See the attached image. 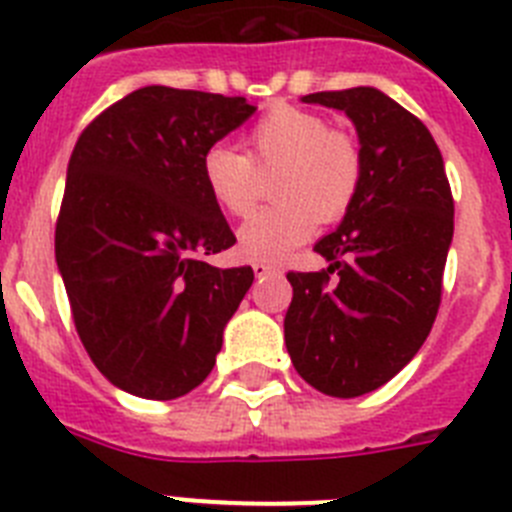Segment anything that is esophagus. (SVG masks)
<instances>
[{"label":"esophagus","instance_id":"esophagus-1","mask_svg":"<svg viewBox=\"0 0 512 512\" xmlns=\"http://www.w3.org/2000/svg\"><path fill=\"white\" fill-rule=\"evenodd\" d=\"M253 274H256V277H277V274H282V269H279V266H274V264H269V261H256V264H253Z\"/></svg>","mask_w":512,"mask_h":512}]
</instances>
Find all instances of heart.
I'll use <instances>...</instances> for the list:
<instances>
[{"instance_id": "b5f03b06", "label": "heart", "mask_w": 512, "mask_h": 512, "mask_svg": "<svg viewBox=\"0 0 512 512\" xmlns=\"http://www.w3.org/2000/svg\"><path fill=\"white\" fill-rule=\"evenodd\" d=\"M248 156L215 143L202 153V182L220 210L251 215L259 202V171L274 176L282 202L256 212L238 230L246 259L279 261L310 238L318 223H338L361 187V151L346 130L300 107H271L246 135Z\"/></svg>"}]
</instances>
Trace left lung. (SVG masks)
Returning a JSON list of instances; mask_svg holds the SVG:
<instances>
[{
  "label": "left lung",
  "instance_id": "obj_1",
  "mask_svg": "<svg viewBox=\"0 0 512 512\" xmlns=\"http://www.w3.org/2000/svg\"><path fill=\"white\" fill-rule=\"evenodd\" d=\"M361 143V187L341 225L315 243L328 269L289 271L284 343L297 374L330 397L390 382L433 328L454 235V197L423 122L374 87L318 92Z\"/></svg>",
  "mask_w": 512,
  "mask_h": 512
}]
</instances>
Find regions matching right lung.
<instances>
[{
  "label": "right lung",
  "instance_id": "1",
  "mask_svg": "<svg viewBox=\"0 0 512 512\" xmlns=\"http://www.w3.org/2000/svg\"><path fill=\"white\" fill-rule=\"evenodd\" d=\"M256 112L246 97L143 87L76 140L56 261L76 333L115 387L174 400L215 366L251 266L205 256L235 243L202 182V153Z\"/></svg>",
  "mask_w": 512,
  "mask_h": 512
}]
</instances>
